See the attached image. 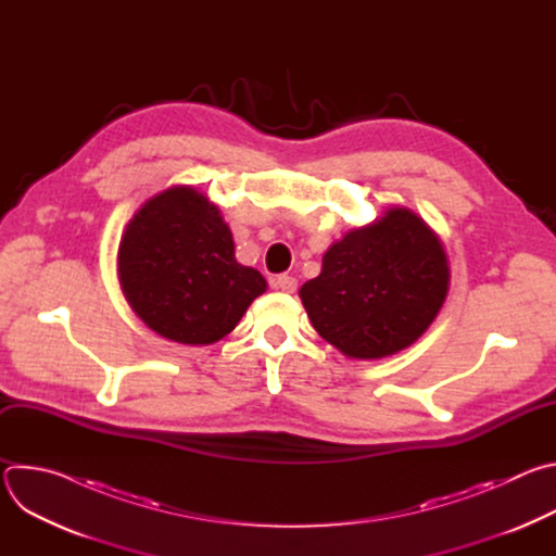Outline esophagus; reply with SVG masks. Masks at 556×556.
I'll return each instance as SVG.
<instances>
[{
    "instance_id": "34e87169",
    "label": "esophagus",
    "mask_w": 556,
    "mask_h": 556,
    "mask_svg": "<svg viewBox=\"0 0 556 556\" xmlns=\"http://www.w3.org/2000/svg\"><path fill=\"white\" fill-rule=\"evenodd\" d=\"M273 288H277V290H281V292L292 294V292L296 290V279H294V277H290V275H277V277L273 279Z\"/></svg>"
}]
</instances>
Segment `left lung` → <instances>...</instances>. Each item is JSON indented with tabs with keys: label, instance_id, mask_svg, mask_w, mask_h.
Returning <instances> with one entry per match:
<instances>
[{
	"label": "left lung",
	"instance_id": "left-lung-1",
	"mask_svg": "<svg viewBox=\"0 0 556 556\" xmlns=\"http://www.w3.org/2000/svg\"><path fill=\"white\" fill-rule=\"evenodd\" d=\"M448 260L433 228L389 206L348 230L299 290L314 330L350 358L378 361L414 345L448 292Z\"/></svg>",
	"mask_w": 556,
	"mask_h": 556
}]
</instances>
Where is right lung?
<instances>
[{"instance_id": "obj_1", "label": "right lung", "mask_w": 556, "mask_h": 556, "mask_svg": "<svg viewBox=\"0 0 556 556\" xmlns=\"http://www.w3.org/2000/svg\"><path fill=\"white\" fill-rule=\"evenodd\" d=\"M118 281L147 328L185 345L224 339L268 288L260 270L235 260L219 208L187 185L149 198L127 222Z\"/></svg>"}]
</instances>
